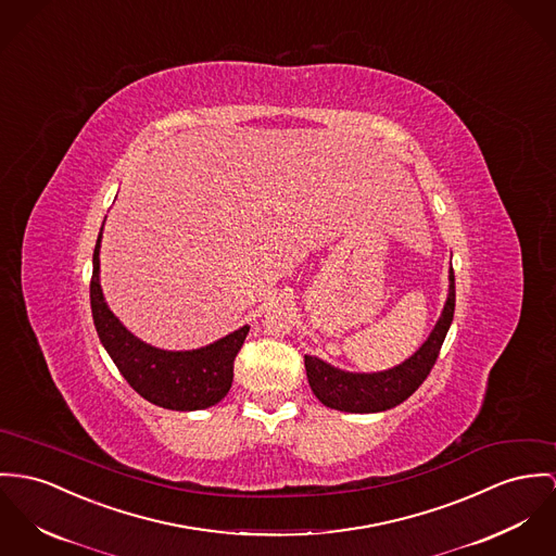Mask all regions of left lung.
Segmentation results:
<instances>
[{"label": "left lung", "instance_id": "left-lung-1", "mask_svg": "<svg viewBox=\"0 0 556 556\" xmlns=\"http://www.w3.org/2000/svg\"><path fill=\"white\" fill-rule=\"evenodd\" d=\"M448 281H451L448 299L435 328L431 330L428 341L421 344V349L400 366L383 372L359 375V372H344L326 364L319 357L304 355L306 379L317 400L328 408L344 410V413H381L408 400L419 389V384L428 379L438 359V353L442 349V342L446 339V332L451 328L453 313H455L453 268H451Z\"/></svg>", "mask_w": 556, "mask_h": 556}]
</instances>
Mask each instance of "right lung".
I'll return each mask as SVG.
<instances>
[{"instance_id": "add662e5", "label": "right lung", "mask_w": 556, "mask_h": 556, "mask_svg": "<svg viewBox=\"0 0 556 556\" xmlns=\"http://www.w3.org/2000/svg\"><path fill=\"white\" fill-rule=\"evenodd\" d=\"M99 248L101 232L92 254V321L99 341L127 383L148 402L169 410H201L217 404L232 384L235 357L243 346L250 326L192 351H165L139 341L118 321L103 299L99 286Z\"/></svg>"}]
</instances>
